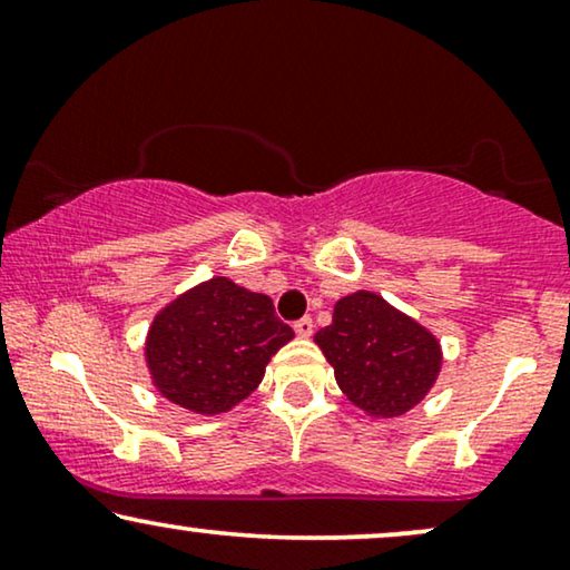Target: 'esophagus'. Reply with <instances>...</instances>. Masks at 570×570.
I'll use <instances>...</instances> for the list:
<instances>
[{
    "label": "esophagus",
    "mask_w": 570,
    "mask_h": 570,
    "mask_svg": "<svg viewBox=\"0 0 570 570\" xmlns=\"http://www.w3.org/2000/svg\"><path fill=\"white\" fill-rule=\"evenodd\" d=\"M293 330H295V334H298V337H311V334H314V322H311L308 316H303L293 324Z\"/></svg>",
    "instance_id": "1"
}]
</instances>
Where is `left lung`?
<instances>
[{
  "label": "left lung",
  "mask_w": 570,
  "mask_h": 570,
  "mask_svg": "<svg viewBox=\"0 0 570 570\" xmlns=\"http://www.w3.org/2000/svg\"><path fill=\"white\" fill-rule=\"evenodd\" d=\"M342 394L368 417H400L439 381L435 334L373 291L334 303L332 324L314 334Z\"/></svg>",
  "instance_id": "obj_1"
}]
</instances>
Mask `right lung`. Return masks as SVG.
Listing matches in <instances>:
<instances>
[{
    "label": "right lung",
    "instance_id": "add662e5",
    "mask_svg": "<svg viewBox=\"0 0 570 570\" xmlns=\"http://www.w3.org/2000/svg\"><path fill=\"white\" fill-rule=\"evenodd\" d=\"M293 337L269 295L217 275L155 314L145 361L160 396L197 415H220L262 384L272 355Z\"/></svg>",
    "mask_w": 570,
    "mask_h": 570
}]
</instances>
